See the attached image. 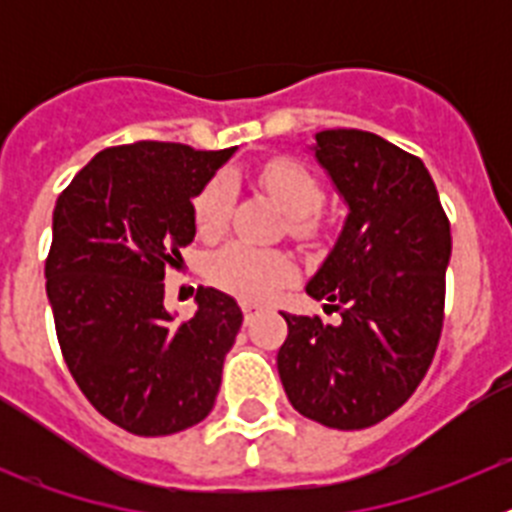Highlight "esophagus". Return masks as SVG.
<instances>
[{"label":"esophagus","instance_id":"1","mask_svg":"<svg viewBox=\"0 0 512 512\" xmlns=\"http://www.w3.org/2000/svg\"><path fill=\"white\" fill-rule=\"evenodd\" d=\"M256 312H259V307L251 305V302H243V320H246V325L253 323V318H256Z\"/></svg>","mask_w":512,"mask_h":512}]
</instances>
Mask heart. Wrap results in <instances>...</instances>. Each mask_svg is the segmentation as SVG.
Returning a JSON list of instances; mask_svg holds the SVG:
<instances>
[{"label": "heart", "mask_w": 512, "mask_h": 512, "mask_svg": "<svg viewBox=\"0 0 512 512\" xmlns=\"http://www.w3.org/2000/svg\"><path fill=\"white\" fill-rule=\"evenodd\" d=\"M259 182L266 192L292 217L297 235H315L318 223L312 212L323 205V184L305 164L295 158H271L259 171ZM233 205V182L228 174L212 176L194 197V225L202 238H217L228 225ZM295 274V264L287 253L233 241L207 259V279L215 287L248 302H264L277 295V289Z\"/></svg>", "instance_id": "b5f03b06"}]
</instances>
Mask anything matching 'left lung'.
I'll list each match as a JSON object with an SVG mask.
<instances>
[{"label":"left lung","instance_id":"obj_1","mask_svg":"<svg viewBox=\"0 0 512 512\" xmlns=\"http://www.w3.org/2000/svg\"><path fill=\"white\" fill-rule=\"evenodd\" d=\"M312 153L348 215L305 289L315 300L338 302L341 323L282 312L289 333L277 366L297 413L359 431L405 405L431 366L443 328L451 228L423 161L390 140L323 130Z\"/></svg>","mask_w":512,"mask_h":512}]
</instances>
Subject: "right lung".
<instances>
[{"mask_svg":"<svg viewBox=\"0 0 512 512\" xmlns=\"http://www.w3.org/2000/svg\"><path fill=\"white\" fill-rule=\"evenodd\" d=\"M233 153L158 140L104 148L53 210L45 292L61 354L84 397L135 436L205 420L241 330V307L220 289L202 287L189 320L164 307L166 269L197 233L192 200Z\"/></svg>","mask_w":512,"mask_h":512,"instance_id":"1","label":"right lung"}]
</instances>
